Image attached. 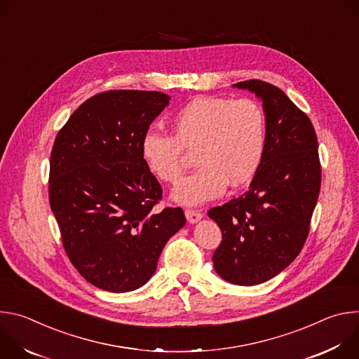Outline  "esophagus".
<instances>
[{"instance_id": "34e87169", "label": "esophagus", "mask_w": 359, "mask_h": 359, "mask_svg": "<svg viewBox=\"0 0 359 359\" xmlns=\"http://www.w3.org/2000/svg\"><path fill=\"white\" fill-rule=\"evenodd\" d=\"M184 215H186L187 222L191 223V224L197 223V222L201 220V217H203V215H201L198 210H189V209H187V210L184 212Z\"/></svg>"}]
</instances>
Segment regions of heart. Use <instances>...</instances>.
Instances as JSON below:
<instances>
[{
  "label": "heart",
  "mask_w": 359,
  "mask_h": 359,
  "mask_svg": "<svg viewBox=\"0 0 359 359\" xmlns=\"http://www.w3.org/2000/svg\"><path fill=\"white\" fill-rule=\"evenodd\" d=\"M173 135L147 130L140 155L161 182L175 184L184 169V149L198 168L173 190L183 204L216 198L227 184L241 186L259 170L267 143V118L251 99L198 96L172 118Z\"/></svg>",
  "instance_id": "obj_1"
}]
</instances>
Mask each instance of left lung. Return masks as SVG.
Listing matches in <instances>:
<instances>
[{
    "mask_svg": "<svg viewBox=\"0 0 359 359\" xmlns=\"http://www.w3.org/2000/svg\"><path fill=\"white\" fill-rule=\"evenodd\" d=\"M263 100L267 143L248 190L209 210L223 234L213 254L216 273L237 285L262 284L299 254L321 187L314 126L277 86L250 79L233 85Z\"/></svg>",
    "mask_w": 359,
    "mask_h": 359,
    "instance_id": "1",
    "label": "left lung"
}]
</instances>
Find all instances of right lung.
<instances>
[{
	"label": "right lung",
	"instance_id": "1",
	"mask_svg": "<svg viewBox=\"0 0 359 359\" xmlns=\"http://www.w3.org/2000/svg\"><path fill=\"white\" fill-rule=\"evenodd\" d=\"M156 90L97 93L58 132L49 162V204L68 259L95 287L133 291L149 281L180 208L155 210L162 186L140 155V139L169 105Z\"/></svg>",
	"mask_w": 359,
	"mask_h": 359
}]
</instances>
